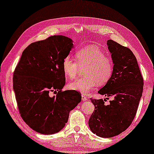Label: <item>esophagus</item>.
I'll use <instances>...</instances> for the list:
<instances>
[{
	"instance_id": "esophagus-1",
	"label": "esophagus",
	"mask_w": 154,
	"mask_h": 154,
	"mask_svg": "<svg viewBox=\"0 0 154 154\" xmlns=\"http://www.w3.org/2000/svg\"><path fill=\"white\" fill-rule=\"evenodd\" d=\"M81 97H82V100H83V101H87L88 100V97H87V96L85 95V94H82Z\"/></svg>"
}]
</instances>
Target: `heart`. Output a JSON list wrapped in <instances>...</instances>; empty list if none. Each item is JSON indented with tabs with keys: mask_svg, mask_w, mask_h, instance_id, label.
Here are the masks:
<instances>
[{
	"mask_svg": "<svg viewBox=\"0 0 154 154\" xmlns=\"http://www.w3.org/2000/svg\"><path fill=\"white\" fill-rule=\"evenodd\" d=\"M76 61L67 56L62 61V71L68 79H74L80 68H84L83 79L71 82L69 89L88 94L95 87L104 85L110 80L113 74V66L111 60L102 50L94 46H88L75 53Z\"/></svg>",
	"mask_w": 154,
	"mask_h": 154,
	"instance_id": "heart-1",
	"label": "heart"
}]
</instances>
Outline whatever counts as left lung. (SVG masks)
<instances>
[{
    "label": "left lung",
    "mask_w": 154,
    "mask_h": 154,
    "mask_svg": "<svg viewBox=\"0 0 154 154\" xmlns=\"http://www.w3.org/2000/svg\"><path fill=\"white\" fill-rule=\"evenodd\" d=\"M107 46L113 61V74L98 93L113 97V100L109 105H105L102 99L91 100L94 111L88 121L91 131L104 138L119 135L130 125L144 85L137 61L131 50L112 40L107 41Z\"/></svg>",
    "instance_id": "1"
}]
</instances>
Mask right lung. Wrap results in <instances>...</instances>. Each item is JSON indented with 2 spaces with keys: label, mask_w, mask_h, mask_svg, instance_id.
I'll list each match as a JSON object with an SVG mask.
<instances>
[{
  "label": "right lung",
  "mask_w": 154,
  "mask_h": 154,
  "mask_svg": "<svg viewBox=\"0 0 154 154\" xmlns=\"http://www.w3.org/2000/svg\"><path fill=\"white\" fill-rule=\"evenodd\" d=\"M64 35H52L29 45L22 52L13 74V89L19 111L25 123L35 132H60L69 112L81 101V94L65 90L62 61L73 48ZM58 91L50 97V91Z\"/></svg>",
  "instance_id": "add662e5"
}]
</instances>
